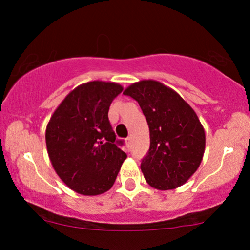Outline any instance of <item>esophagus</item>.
Listing matches in <instances>:
<instances>
[{
    "label": "esophagus",
    "instance_id": "1",
    "mask_svg": "<svg viewBox=\"0 0 250 250\" xmlns=\"http://www.w3.org/2000/svg\"><path fill=\"white\" fill-rule=\"evenodd\" d=\"M125 141H126V146H131V138H129V136H128V138H126Z\"/></svg>",
    "mask_w": 250,
    "mask_h": 250
}]
</instances>
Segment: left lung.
Returning <instances> with one entry per match:
<instances>
[{"mask_svg": "<svg viewBox=\"0 0 250 250\" xmlns=\"http://www.w3.org/2000/svg\"><path fill=\"white\" fill-rule=\"evenodd\" d=\"M125 95L138 101L150 131V148L141 163L149 186L172 190L183 186L199 167L205 152V129L179 93L157 81H140Z\"/></svg>", "mask_w": 250, "mask_h": 250, "instance_id": "left-lung-1", "label": "left lung"}]
</instances>
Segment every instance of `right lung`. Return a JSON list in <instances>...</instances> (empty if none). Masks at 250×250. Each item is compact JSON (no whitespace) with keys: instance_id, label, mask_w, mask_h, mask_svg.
<instances>
[{"instance_id":"right-lung-1","label":"right lung","mask_w":250,"mask_h":250,"mask_svg":"<svg viewBox=\"0 0 250 250\" xmlns=\"http://www.w3.org/2000/svg\"><path fill=\"white\" fill-rule=\"evenodd\" d=\"M123 86L93 81L70 92L46 126L47 153L58 176L84 196H98L114 186L126 153L119 148L108 118Z\"/></svg>"}]
</instances>
